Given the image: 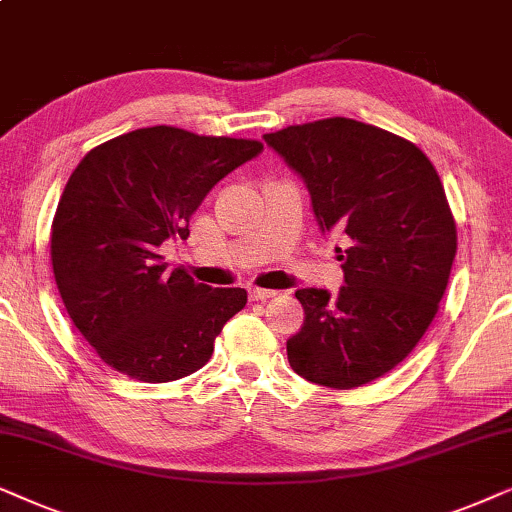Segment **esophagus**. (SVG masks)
Returning <instances> with one entry per match:
<instances>
[{
  "label": "esophagus",
  "instance_id": "esophagus-1",
  "mask_svg": "<svg viewBox=\"0 0 512 512\" xmlns=\"http://www.w3.org/2000/svg\"><path fill=\"white\" fill-rule=\"evenodd\" d=\"M248 297L252 299V302H264V299H269V297H276V290H267V288H255V285H252V288H248Z\"/></svg>",
  "mask_w": 512,
  "mask_h": 512
}]
</instances>
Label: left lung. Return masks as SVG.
<instances>
[{"mask_svg": "<svg viewBox=\"0 0 512 512\" xmlns=\"http://www.w3.org/2000/svg\"><path fill=\"white\" fill-rule=\"evenodd\" d=\"M302 177L323 234L337 231L344 285L304 288L290 367L327 388H356L403 363L447 290L456 224L438 170L410 140L344 117L267 133Z\"/></svg>", "mask_w": 512, "mask_h": 512, "instance_id": "1", "label": "left lung"}]
</instances>
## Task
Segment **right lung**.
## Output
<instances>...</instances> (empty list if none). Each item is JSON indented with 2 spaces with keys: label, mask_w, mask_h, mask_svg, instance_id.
<instances>
[{
  "label": "right lung",
  "mask_w": 512,
  "mask_h": 512,
  "mask_svg": "<svg viewBox=\"0 0 512 512\" xmlns=\"http://www.w3.org/2000/svg\"><path fill=\"white\" fill-rule=\"evenodd\" d=\"M262 149L152 126L102 142L74 168L51 227L53 276L72 323L109 367L163 384L213 356L248 292L168 274L159 248L187 238L210 189Z\"/></svg>",
  "instance_id": "add662e5"
}]
</instances>
